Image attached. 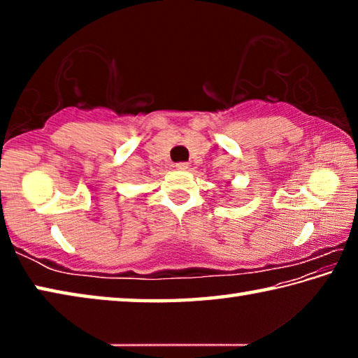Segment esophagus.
Masks as SVG:
<instances>
[{
	"label": "esophagus",
	"mask_w": 358,
	"mask_h": 358,
	"mask_svg": "<svg viewBox=\"0 0 358 358\" xmlns=\"http://www.w3.org/2000/svg\"><path fill=\"white\" fill-rule=\"evenodd\" d=\"M175 167L180 169V171H186V169H187V162H177V164H175Z\"/></svg>",
	"instance_id": "34e87169"
}]
</instances>
